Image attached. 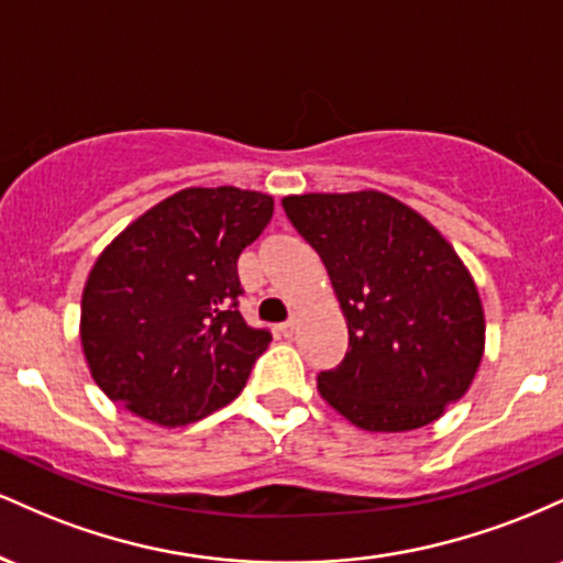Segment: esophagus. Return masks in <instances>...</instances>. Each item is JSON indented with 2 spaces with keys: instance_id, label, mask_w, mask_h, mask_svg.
<instances>
[{
  "instance_id": "1",
  "label": "esophagus",
  "mask_w": 563,
  "mask_h": 563,
  "mask_svg": "<svg viewBox=\"0 0 563 563\" xmlns=\"http://www.w3.org/2000/svg\"><path fill=\"white\" fill-rule=\"evenodd\" d=\"M296 328H299V320L290 318V320H286V322H283V325H280V333L286 335V339H290V335L296 333Z\"/></svg>"
}]
</instances>
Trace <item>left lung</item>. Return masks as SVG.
Instances as JSON below:
<instances>
[{"label":"left lung","mask_w":563,"mask_h":563,"mask_svg":"<svg viewBox=\"0 0 563 563\" xmlns=\"http://www.w3.org/2000/svg\"><path fill=\"white\" fill-rule=\"evenodd\" d=\"M283 209L320 254L349 328L341 365L318 376L320 397L365 431L434 423L484 357V309L466 264L386 192L286 196Z\"/></svg>","instance_id":"obj_1"}]
</instances>
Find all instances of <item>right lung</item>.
<instances>
[{
	"label": "right lung",
	"instance_id": "add662e5",
	"mask_svg": "<svg viewBox=\"0 0 563 563\" xmlns=\"http://www.w3.org/2000/svg\"><path fill=\"white\" fill-rule=\"evenodd\" d=\"M275 200L241 187H185L134 219L89 269L81 349L108 399L177 429L243 391L273 335L238 312V256Z\"/></svg>",
	"mask_w": 563,
	"mask_h": 563
}]
</instances>
